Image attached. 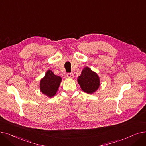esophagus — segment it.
Wrapping results in <instances>:
<instances>
[{"label":"esophagus","mask_w":146,"mask_h":146,"mask_svg":"<svg viewBox=\"0 0 146 146\" xmlns=\"http://www.w3.org/2000/svg\"><path fill=\"white\" fill-rule=\"evenodd\" d=\"M67 77L68 78H73L74 77V76L72 73H68L67 74Z\"/></svg>","instance_id":"1"}]
</instances>
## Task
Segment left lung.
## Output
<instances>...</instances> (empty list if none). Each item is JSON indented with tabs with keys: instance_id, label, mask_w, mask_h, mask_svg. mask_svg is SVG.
<instances>
[{
	"instance_id": "left-lung-1",
	"label": "left lung",
	"mask_w": 146,
	"mask_h": 146,
	"mask_svg": "<svg viewBox=\"0 0 146 146\" xmlns=\"http://www.w3.org/2000/svg\"><path fill=\"white\" fill-rule=\"evenodd\" d=\"M78 82L82 90L90 94L94 93L100 85V79L98 74L88 67L83 69Z\"/></svg>"
}]
</instances>
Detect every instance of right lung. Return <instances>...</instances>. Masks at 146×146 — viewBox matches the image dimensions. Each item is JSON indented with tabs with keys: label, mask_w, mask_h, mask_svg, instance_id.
I'll use <instances>...</instances> for the list:
<instances>
[{
	"label": "right lung",
	"mask_w": 146,
	"mask_h": 146,
	"mask_svg": "<svg viewBox=\"0 0 146 146\" xmlns=\"http://www.w3.org/2000/svg\"><path fill=\"white\" fill-rule=\"evenodd\" d=\"M61 80V77L55 75L51 70H48L40 81V90L44 95L52 98L57 92Z\"/></svg>",
	"instance_id": "1"
}]
</instances>
